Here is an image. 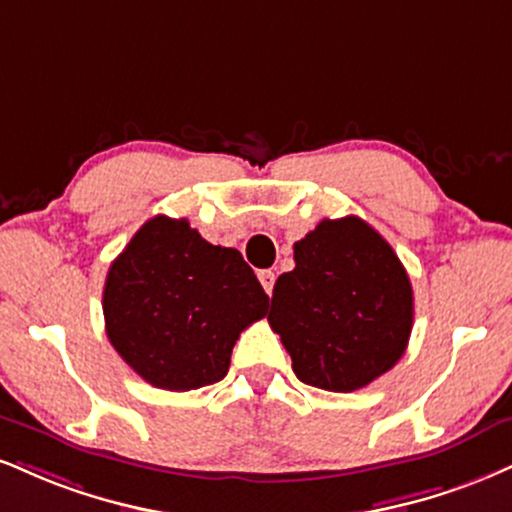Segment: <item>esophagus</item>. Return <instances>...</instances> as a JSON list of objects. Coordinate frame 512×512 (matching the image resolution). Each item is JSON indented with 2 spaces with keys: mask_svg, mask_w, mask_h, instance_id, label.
Masks as SVG:
<instances>
[{
  "mask_svg": "<svg viewBox=\"0 0 512 512\" xmlns=\"http://www.w3.org/2000/svg\"><path fill=\"white\" fill-rule=\"evenodd\" d=\"M257 279H260L264 291L272 295V291H274V279H276L272 269H262V272H257Z\"/></svg>",
  "mask_w": 512,
  "mask_h": 512,
  "instance_id": "esophagus-1",
  "label": "esophagus"
}]
</instances>
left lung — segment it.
<instances>
[{"instance_id":"8db88e82","label":"left lung","mask_w":512,"mask_h":512,"mask_svg":"<svg viewBox=\"0 0 512 512\" xmlns=\"http://www.w3.org/2000/svg\"><path fill=\"white\" fill-rule=\"evenodd\" d=\"M293 260L267 319L295 377L350 393L389 372L412 331V286L391 245L360 217L324 219L293 245Z\"/></svg>"}]
</instances>
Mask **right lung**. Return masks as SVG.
Segmentation results:
<instances>
[{"mask_svg":"<svg viewBox=\"0 0 512 512\" xmlns=\"http://www.w3.org/2000/svg\"><path fill=\"white\" fill-rule=\"evenodd\" d=\"M269 295L238 250L207 243L188 219L140 226L109 267L102 310L126 365L164 391L224 379L240 331L267 315Z\"/></svg>","mask_w":512,"mask_h":512,"instance_id":"right-lung-1","label":"right lung"}]
</instances>
